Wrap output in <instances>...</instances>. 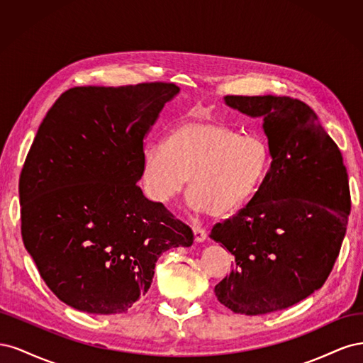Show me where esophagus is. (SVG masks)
<instances>
[{"instance_id":"1","label":"esophagus","mask_w":363,"mask_h":363,"mask_svg":"<svg viewBox=\"0 0 363 363\" xmlns=\"http://www.w3.org/2000/svg\"><path fill=\"white\" fill-rule=\"evenodd\" d=\"M194 238H195V242H204L206 238H207V232L201 227H195L194 228Z\"/></svg>"}]
</instances>
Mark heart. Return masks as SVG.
<instances>
[{
  "label": "heart",
  "instance_id": "b5f03b06",
  "mask_svg": "<svg viewBox=\"0 0 363 363\" xmlns=\"http://www.w3.org/2000/svg\"><path fill=\"white\" fill-rule=\"evenodd\" d=\"M268 142L213 121H188L174 127L142 156V179L151 200L171 203L189 182L195 213L227 216L242 208L269 169Z\"/></svg>",
  "mask_w": 363,
  "mask_h": 363
}]
</instances>
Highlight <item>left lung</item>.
I'll return each mask as SVG.
<instances>
[{"label":"left lung","mask_w":363,"mask_h":363,"mask_svg":"<svg viewBox=\"0 0 363 363\" xmlns=\"http://www.w3.org/2000/svg\"><path fill=\"white\" fill-rule=\"evenodd\" d=\"M224 103L263 119L271 167L250 203L212 228L211 239L235 256L215 295L235 313L288 309L323 286L342 245L351 207L342 155L300 100L227 95Z\"/></svg>","instance_id":"8db88e82"}]
</instances>
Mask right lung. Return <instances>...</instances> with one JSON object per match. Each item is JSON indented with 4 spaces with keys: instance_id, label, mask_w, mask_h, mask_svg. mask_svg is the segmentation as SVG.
Segmentation results:
<instances>
[{
    "instance_id": "add662e5",
    "label": "right lung",
    "mask_w": 363,
    "mask_h": 363,
    "mask_svg": "<svg viewBox=\"0 0 363 363\" xmlns=\"http://www.w3.org/2000/svg\"><path fill=\"white\" fill-rule=\"evenodd\" d=\"M179 91L72 87L42 121L19 179L21 232L43 281L77 311L127 312L150 289L162 252L194 242L138 186L144 138Z\"/></svg>"
}]
</instances>
